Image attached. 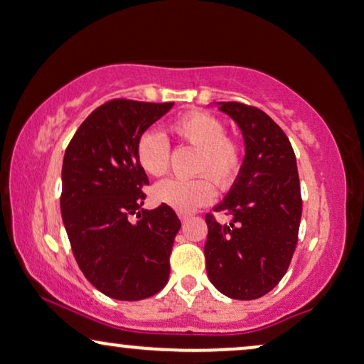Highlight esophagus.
I'll return each instance as SVG.
<instances>
[{"instance_id": "34e87169", "label": "esophagus", "mask_w": 364, "mask_h": 364, "mask_svg": "<svg viewBox=\"0 0 364 364\" xmlns=\"http://www.w3.org/2000/svg\"><path fill=\"white\" fill-rule=\"evenodd\" d=\"M178 219L182 220V224H186L187 220L191 219V215H188V214H183V212H181V214H178Z\"/></svg>"}]
</instances>
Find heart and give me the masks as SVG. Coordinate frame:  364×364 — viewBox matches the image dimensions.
I'll list each match as a JSON object with an SVG mask.
<instances>
[{
  "label": "heart",
  "instance_id": "1",
  "mask_svg": "<svg viewBox=\"0 0 364 364\" xmlns=\"http://www.w3.org/2000/svg\"><path fill=\"white\" fill-rule=\"evenodd\" d=\"M171 132L183 144L199 150L197 173H209L220 191H229L234 186L242 171V147L229 139L223 119L204 110H192L172 122ZM135 159L145 173L160 177L168 168L171 145L160 132L145 130L135 141ZM210 179L205 176L167 178L154 187L152 197L159 204L186 214L214 199L215 188Z\"/></svg>",
  "mask_w": 364,
  "mask_h": 364
}]
</instances>
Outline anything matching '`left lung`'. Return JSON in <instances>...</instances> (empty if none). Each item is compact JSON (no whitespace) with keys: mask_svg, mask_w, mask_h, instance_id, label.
I'll list each match as a JSON object with an SVG mask.
<instances>
[{"mask_svg":"<svg viewBox=\"0 0 364 364\" xmlns=\"http://www.w3.org/2000/svg\"><path fill=\"white\" fill-rule=\"evenodd\" d=\"M242 132L245 155L237 181L215 207L229 224L205 215L207 276L232 299H257L277 286L294 254L301 200L296 155L267 113L239 102H217Z\"/></svg>","mask_w":364,"mask_h":364,"instance_id":"1","label":"left lung"}]
</instances>
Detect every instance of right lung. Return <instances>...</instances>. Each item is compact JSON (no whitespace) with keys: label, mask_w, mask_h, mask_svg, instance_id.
Returning <instances> with one entry per match:
<instances>
[{"label":"right lung","mask_w":364,"mask_h":364,"mask_svg":"<svg viewBox=\"0 0 364 364\" xmlns=\"http://www.w3.org/2000/svg\"><path fill=\"white\" fill-rule=\"evenodd\" d=\"M172 107L125 98L103 103L65 152L60 209L70 245L85 277L113 299L157 294L171 274L181 220L168 205L141 209L149 177L136 164L135 141Z\"/></svg>","instance_id":"right-lung-1"}]
</instances>
